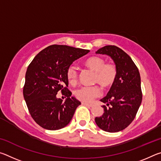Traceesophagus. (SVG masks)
Listing matches in <instances>:
<instances>
[{
	"mask_svg": "<svg viewBox=\"0 0 161 161\" xmlns=\"http://www.w3.org/2000/svg\"><path fill=\"white\" fill-rule=\"evenodd\" d=\"M82 103V105H84V106H86V107H92V104H91V103H84V102H82L81 103Z\"/></svg>",
	"mask_w": 161,
	"mask_h": 161,
	"instance_id": "esophagus-1",
	"label": "esophagus"
}]
</instances>
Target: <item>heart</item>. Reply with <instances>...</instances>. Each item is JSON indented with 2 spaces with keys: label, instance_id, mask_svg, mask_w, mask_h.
Returning <instances> with one entry per match:
<instances>
[{
  "label": "heart",
  "instance_id": "b5f03b06",
  "mask_svg": "<svg viewBox=\"0 0 161 161\" xmlns=\"http://www.w3.org/2000/svg\"><path fill=\"white\" fill-rule=\"evenodd\" d=\"M84 64L95 72L94 83L99 84L103 89L111 88L115 82L117 76V68L113 62H107L101 57L93 56L87 58ZM67 80L72 84L77 83L78 73L76 67L71 65L66 71ZM101 89L99 86H83L75 92V97L83 102H90L94 98L99 97Z\"/></svg>",
  "mask_w": 161,
  "mask_h": 161
}]
</instances>
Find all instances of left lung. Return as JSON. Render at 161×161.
<instances>
[{"instance_id": "8db88e82", "label": "left lung", "mask_w": 161, "mask_h": 161, "mask_svg": "<svg viewBox=\"0 0 161 161\" xmlns=\"http://www.w3.org/2000/svg\"><path fill=\"white\" fill-rule=\"evenodd\" d=\"M96 53L112 58L117 76L107 96L101 99L107 106H102L104 113L96 117L95 122L104 131L118 132L131 124L142 102L140 73L129 54L115 45L104 46Z\"/></svg>"}]
</instances>
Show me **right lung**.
Masks as SVG:
<instances>
[{"instance_id":"obj_1","label":"right lung","mask_w":161,"mask_h":161,"mask_svg":"<svg viewBox=\"0 0 161 161\" xmlns=\"http://www.w3.org/2000/svg\"><path fill=\"white\" fill-rule=\"evenodd\" d=\"M89 50L67 45H53L40 51L29 64L23 97L32 118L47 130H58L72 120L81 102L68 89L66 71L73 62ZM58 91L67 97L64 103L56 97Z\"/></svg>"}]
</instances>
